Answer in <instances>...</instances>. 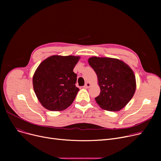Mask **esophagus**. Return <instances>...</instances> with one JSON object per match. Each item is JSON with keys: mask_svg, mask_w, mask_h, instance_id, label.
<instances>
[{"mask_svg": "<svg viewBox=\"0 0 161 161\" xmlns=\"http://www.w3.org/2000/svg\"><path fill=\"white\" fill-rule=\"evenodd\" d=\"M90 86H91V83H89V82H87V83L85 84V86H83V87L86 88V89H88V88L90 87Z\"/></svg>", "mask_w": 161, "mask_h": 161, "instance_id": "obj_1", "label": "esophagus"}]
</instances>
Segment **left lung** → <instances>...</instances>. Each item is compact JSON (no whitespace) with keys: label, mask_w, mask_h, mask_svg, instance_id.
<instances>
[{"label":"left lung","mask_w":161,"mask_h":161,"mask_svg":"<svg viewBox=\"0 0 161 161\" xmlns=\"http://www.w3.org/2000/svg\"><path fill=\"white\" fill-rule=\"evenodd\" d=\"M96 72L100 88L97 103L108 111L124 108L136 91V78L130 68L119 59L92 57L88 60Z\"/></svg>","instance_id":"1"}]
</instances>
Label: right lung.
Masks as SVG:
<instances>
[{
    "label": "right lung",
    "instance_id": "right-lung-1",
    "mask_svg": "<svg viewBox=\"0 0 161 161\" xmlns=\"http://www.w3.org/2000/svg\"><path fill=\"white\" fill-rule=\"evenodd\" d=\"M80 57L51 56L42 61L33 75L35 94L45 108L61 111L73 103L79 88L75 84L77 74L73 69Z\"/></svg>",
    "mask_w": 161,
    "mask_h": 161
}]
</instances>
